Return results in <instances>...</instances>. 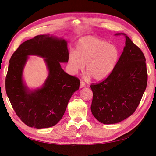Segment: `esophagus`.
Returning a JSON list of instances; mask_svg holds the SVG:
<instances>
[{"mask_svg": "<svg viewBox=\"0 0 156 156\" xmlns=\"http://www.w3.org/2000/svg\"><path fill=\"white\" fill-rule=\"evenodd\" d=\"M85 83H84V81H81V83H80V88H83L85 87Z\"/></svg>", "mask_w": 156, "mask_h": 156, "instance_id": "obj_1", "label": "esophagus"}]
</instances>
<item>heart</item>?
<instances>
[{"instance_id": "b5f03b06", "label": "heart", "mask_w": 156, "mask_h": 156, "mask_svg": "<svg viewBox=\"0 0 156 156\" xmlns=\"http://www.w3.org/2000/svg\"><path fill=\"white\" fill-rule=\"evenodd\" d=\"M119 48L113 44L94 36L80 38L75 46V52L68 56L69 72L75 75L86 65L88 77L100 81L108 77L115 68L119 59Z\"/></svg>"}]
</instances>
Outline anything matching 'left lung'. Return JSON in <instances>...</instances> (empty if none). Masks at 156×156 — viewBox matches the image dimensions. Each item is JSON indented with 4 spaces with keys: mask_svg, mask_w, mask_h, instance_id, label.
Instances as JSON below:
<instances>
[{
    "mask_svg": "<svg viewBox=\"0 0 156 156\" xmlns=\"http://www.w3.org/2000/svg\"><path fill=\"white\" fill-rule=\"evenodd\" d=\"M123 52L112 72L102 82L92 84L91 111L101 123L123 121L135 111L147 85L146 58L141 50L124 33Z\"/></svg>",
    "mask_w": 156,
    "mask_h": 156,
    "instance_id": "obj_1",
    "label": "left lung"
}]
</instances>
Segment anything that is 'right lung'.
<instances>
[{
	"label": "right lung",
	"instance_id": "obj_1",
	"mask_svg": "<svg viewBox=\"0 0 156 156\" xmlns=\"http://www.w3.org/2000/svg\"><path fill=\"white\" fill-rule=\"evenodd\" d=\"M68 42L48 34L37 35L20 45L9 61L6 91L22 122L31 127L47 128L62 119L69 100L79 90L77 77L66 73L60 63L68 62ZM30 55L44 58L48 76L40 88L30 90L23 79V69Z\"/></svg>",
	"mask_w": 156,
	"mask_h": 156
}]
</instances>
